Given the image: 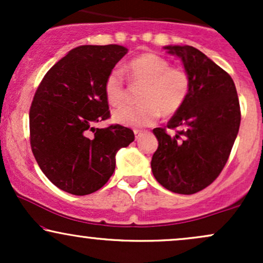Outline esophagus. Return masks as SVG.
<instances>
[{
    "mask_svg": "<svg viewBox=\"0 0 263 263\" xmlns=\"http://www.w3.org/2000/svg\"><path fill=\"white\" fill-rule=\"evenodd\" d=\"M135 135H136V140H138V138L141 137L142 135L144 134V131H142V129H135Z\"/></svg>",
    "mask_w": 263,
    "mask_h": 263,
    "instance_id": "obj_1",
    "label": "esophagus"
}]
</instances>
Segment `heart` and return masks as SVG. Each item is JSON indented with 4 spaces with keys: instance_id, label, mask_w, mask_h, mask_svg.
Returning a JSON list of instances; mask_svg holds the SVG:
<instances>
[{
    "instance_id": "obj_1",
    "label": "heart",
    "mask_w": 263,
    "mask_h": 263,
    "mask_svg": "<svg viewBox=\"0 0 263 263\" xmlns=\"http://www.w3.org/2000/svg\"><path fill=\"white\" fill-rule=\"evenodd\" d=\"M131 85L142 87L138 105H126L112 112L115 122L128 127H147L153 125L163 114L173 116L189 100L193 80L185 69L171 66V62L156 53H144L127 64ZM129 87L121 69L108 71L104 81V93L107 102L119 106L128 99Z\"/></svg>"
}]
</instances>
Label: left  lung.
Returning <instances> with one entry per match:
<instances>
[{
    "label": "left lung",
    "instance_id": "8db88e82",
    "mask_svg": "<svg viewBox=\"0 0 263 263\" xmlns=\"http://www.w3.org/2000/svg\"><path fill=\"white\" fill-rule=\"evenodd\" d=\"M165 48L183 60L193 87L167 127L153 129L159 144L151 167L165 189L189 195L210 185L224 170L240 128V102L230 75L204 53L190 45Z\"/></svg>",
    "mask_w": 263,
    "mask_h": 263
}]
</instances>
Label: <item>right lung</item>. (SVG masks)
Returning <instances> with one entry per match:
<instances>
[{"mask_svg": "<svg viewBox=\"0 0 263 263\" xmlns=\"http://www.w3.org/2000/svg\"><path fill=\"white\" fill-rule=\"evenodd\" d=\"M126 53L116 44L81 45L53 65L35 90L29 110L33 156L66 193L87 195L102 188L115 171L117 151L135 141L134 131L119 123L92 127L111 117L104 81Z\"/></svg>", "mask_w": 263, "mask_h": 263, "instance_id": "1", "label": "right lung"}]
</instances>
